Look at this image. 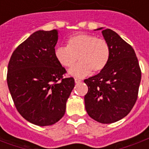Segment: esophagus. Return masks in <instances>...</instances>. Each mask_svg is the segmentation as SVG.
Here are the masks:
<instances>
[{
    "label": "esophagus",
    "mask_w": 149,
    "mask_h": 149,
    "mask_svg": "<svg viewBox=\"0 0 149 149\" xmlns=\"http://www.w3.org/2000/svg\"><path fill=\"white\" fill-rule=\"evenodd\" d=\"M81 80L80 79H77V78H75V83H80L81 82Z\"/></svg>",
    "instance_id": "34e87169"
}]
</instances>
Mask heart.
Here are the masks:
<instances>
[{"label":"heart","instance_id":"obj_1","mask_svg":"<svg viewBox=\"0 0 149 149\" xmlns=\"http://www.w3.org/2000/svg\"><path fill=\"white\" fill-rule=\"evenodd\" d=\"M111 49L107 40L94 35L79 33L67 40V47H58L55 57L64 68H71L68 73L76 77H84L93 71H103L109 64Z\"/></svg>","mask_w":149,"mask_h":149}]
</instances>
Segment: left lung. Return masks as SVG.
Returning <instances> with one entry per match:
<instances>
[{
    "label": "left lung",
    "instance_id": "left-lung-1",
    "mask_svg": "<svg viewBox=\"0 0 149 149\" xmlns=\"http://www.w3.org/2000/svg\"><path fill=\"white\" fill-rule=\"evenodd\" d=\"M103 28L97 29L101 30ZM111 56L103 71L84 80L85 109L95 120L111 124L130 112L137 100L141 71L134 49L112 29H102Z\"/></svg>",
    "mask_w": 149,
    "mask_h": 149
}]
</instances>
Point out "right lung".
I'll return each instance as SVG.
<instances>
[{
  "label": "right lung",
  "instance_id": "right-lung-1",
  "mask_svg": "<svg viewBox=\"0 0 149 149\" xmlns=\"http://www.w3.org/2000/svg\"><path fill=\"white\" fill-rule=\"evenodd\" d=\"M58 31L39 30L21 43L9 60L8 87L17 109L38 126L52 125L65 113L75 86L55 57Z\"/></svg>",
  "mask_w": 149,
  "mask_h": 149
}]
</instances>
